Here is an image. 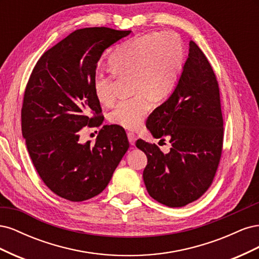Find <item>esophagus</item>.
<instances>
[{"instance_id": "1", "label": "esophagus", "mask_w": 259, "mask_h": 259, "mask_svg": "<svg viewBox=\"0 0 259 259\" xmlns=\"http://www.w3.org/2000/svg\"><path fill=\"white\" fill-rule=\"evenodd\" d=\"M127 137H128V142L132 146H135L136 143V135L134 133H127Z\"/></svg>"}]
</instances>
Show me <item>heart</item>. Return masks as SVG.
I'll use <instances>...</instances> for the list:
<instances>
[{
    "instance_id": "1",
    "label": "heart",
    "mask_w": 259,
    "mask_h": 259,
    "mask_svg": "<svg viewBox=\"0 0 259 259\" xmlns=\"http://www.w3.org/2000/svg\"><path fill=\"white\" fill-rule=\"evenodd\" d=\"M184 62V44L174 32L148 33L122 44L110 60V68L117 77L132 76V93L135 96L117 104L110 113V121L125 130L139 127L150 110L151 100L162 101L173 92ZM93 89L100 104L114 103V75L96 73Z\"/></svg>"
}]
</instances>
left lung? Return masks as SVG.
<instances>
[{"label": "left lung", "instance_id": "1", "mask_svg": "<svg viewBox=\"0 0 259 259\" xmlns=\"http://www.w3.org/2000/svg\"><path fill=\"white\" fill-rule=\"evenodd\" d=\"M223 125L215 73L199 46L190 41L175 89L146 123L154 138L169 139V152L144 140L136 143L148 159L143 177L151 198L182 207L208 189L222 155Z\"/></svg>", "mask_w": 259, "mask_h": 259}]
</instances>
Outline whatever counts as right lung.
I'll use <instances>...</instances> for the list:
<instances>
[{
  "label": "right lung",
  "mask_w": 259,
  "mask_h": 259,
  "mask_svg": "<svg viewBox=\"0 0 259 259\" xmlns=\"http://www.w3.org/2000/svg\"><path fill=\"white\" fill-rule=\"evenodd\" d=\"M131 32L75 30L45 52L31 73L21 109L22 136L44 184L66 200L85 201L103 192L130 147L119 126L104 125L93 146L79 142V132L101 124L94 76L105 51ZM92 112L98 115L91 118Z\"/></svg>",
  "instance_id": "1"
}]
</instances>
